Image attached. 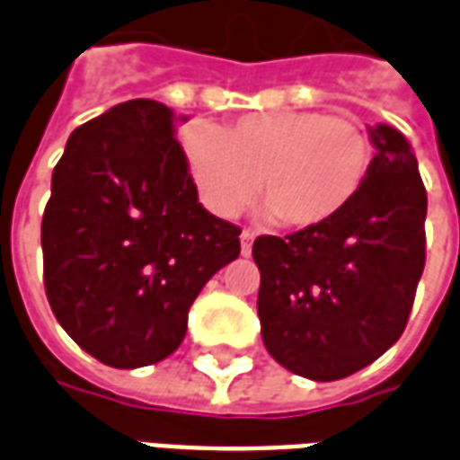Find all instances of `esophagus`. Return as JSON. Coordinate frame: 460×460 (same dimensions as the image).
I'll return each mask as SVG.
<instances>
[{
  "instance_id": "1",
  "label": "esophagus",
  "mask_w": 460,
  "mask_h": 460,
  "mask_svg": "<svg viewBox=\"0 0 460 460\" xmlns=\"http://www.w3.org/2000/svg\"><path fill=\"white\" fill-rule=\"evenodd\" d=\"M253 239H256V234L251 229L241 231V253H243V256H249L251 253V243H253Z\"/></svg>"
}]
</instances>
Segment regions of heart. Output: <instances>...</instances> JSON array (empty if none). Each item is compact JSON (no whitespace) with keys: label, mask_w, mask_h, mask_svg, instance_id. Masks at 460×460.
<instances>
[{"label":"heart","mask_w":460,"mask_h":460,"mask_svg":"<svg viewBox=\"0 0 460 460\" xmlns=\"http://www.w3.org/2000/svg\"><path fill=\"white\" fill-rule=\"evenodd\" d=\"M180 142L204 209L229 219L259 190L263 211L296 229L342 214L372 162V142L355 120L310 111L243 115L221 130L197 120L181 130Z\"/></svg>","instance_id":"b5f03b06"}]
</instances>
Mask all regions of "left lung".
Returning <instances> with one entry per match:
<instances>
[{"label": "left lung", "instance_id": "obj_1", "mask_svg": "<svg viewBox=\"0 0 460 460\" xmlns=\"http://www.w3.org/2000/svg\"><path fill=\"white\" fill-rule=\"evenodd\" d=\"M376 155L352 204L320 226L253 241L261 338L293 375L332 382L402 338L426 261V190L411 145L369 128Z\"/></svg>", "mask_w": 460, "mask_h": 460}]
</instances>
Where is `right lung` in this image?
I'll return each mask as SVG.
<instances>
[{"mask_svg":"<svg viewBox=\"0 0 460 460\" xmlns=\"http://www.w3.org/2000/svg\"><path fill=\"white\" fill-rule=\"evenodd\" d=\"M147 98L71 132L41 221L44 286L75 345L118 369L155 365L187 335L207 280L239 256V226L199 204L174 137Z\"/></svg>","mask_w":460,"mask_h":460,"instance_id":"obj_1","label":"right lung"}]
</instances>
